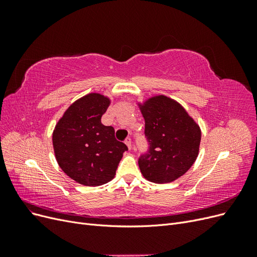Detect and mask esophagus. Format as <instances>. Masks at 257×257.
I'll use <instances>...</instances> for the list:
<instances>
[{
	"label": "esophagus",
	"mask_w": 257,
	"mask_h": 257,
	"mask_svg": "<svg viewBox=\"0 0 257 257\" xmlns=\"http://www.w3.org/2000/svg\"><path fill=\"white\" fill-rule=\"evenodd\" d=\"M124 143L126 144V146L128 147V149H131V148H132V139H131L130 137H127V138L125 139V142H124Z\"/></svg>",
	"instance_id": "obj_1"
}]
</instances>
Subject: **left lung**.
Returning a JSON list of instances; mask_svg holds the SVG:
<instances>
[{
    "label": "left lung",
    "mask_w": 257,
    "mask_h": 257,
    "mask_svg": "<svg viewBox=\"0 0 257 257\" xmlns=\"http://www.w3.org/2000/svg\"><path fill=\"white\" fill-rule=\"evenodd\" d=\"M148 149L138 158L144 177L151 182H172L195 162L200 128L175 100L155 96L142 106Z\"/></svg>",
    "instance_id": "left-lung-1"
}]
</instances>
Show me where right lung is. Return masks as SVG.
Here are the masks:
<instances>
[{"label":"right lung","instance_id":"add662e5","mask_svg":"<svg viewBox=\"0 0 257 257\" xmlns=\"http://www.w3.org/2000/svg\"><path fill=\"white\" fill-rule=\"evenodd\" d=\"M109 99L91 93L65 111L53 131L54 153L62 170L83 185L109 182L127 147L116 141L114 128L105 126L100 118Z\"/></svg>","mask_w":257,"mask_h":257}]
</instances>
